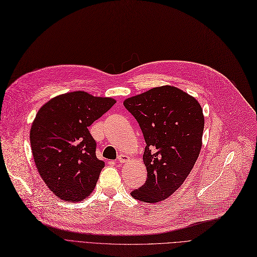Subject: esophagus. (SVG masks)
Listing matches in <instances>:
<instances>
[{
    "instance_id": "1",
    "label": "esophagus",
    "mask_w": 257,
    "mask_h": 257,
    "mask_svg": "<svg viewBox=\"0 0 257 257\" xmlns=\"http://www.w3.org/2000/svg\"><path fill=\"white\" fill-rule=\"evenodd\" d=\"M128 161H129V157L126 156V155H119V156L117 157V162H118L119 164L126 163V162H128Z\"/></svg>"
}]
</instances>
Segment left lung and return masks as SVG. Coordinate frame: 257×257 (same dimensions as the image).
<instances>
[{
  "label": "left lung",
  "mask_w": 257,
  "mask_h": 257,
  "mask_svg": "<svg viewBox=\"0 0 257 257\" xmlns=\"http://www.w3.org/2000/svg\"><path fill=\"white\" fill-rule=\"evenodd\" d=\"M123 106L138 120L146 142L147 179L131 196L148 203L163 201L183 184L200 154L202 108L195 97L173 85L129 97Z\"/></svg>",
  "instance_id": "obj_1"
}]
</instances>
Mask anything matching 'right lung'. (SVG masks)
<instances>
[{
  "mask_svg": "<svg viewBox=\"0 0 257 257\" xmlns=\"http://www.w3.org/2000/svg\"><path fill=\"white\" fill-rule=\"evenodd\" d=\"M115 102L75 91L38 111L30 134L34 161L46 186L63 201H81L94 191L104 162L95 154L96 142L88 127Z\"/></svg>",
  "mask_w": 257,
  "mask_h": 257,
  "instance_id": "add662e5",
  "label": "right lung"
}]
</instances>
